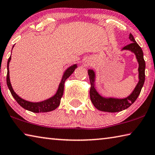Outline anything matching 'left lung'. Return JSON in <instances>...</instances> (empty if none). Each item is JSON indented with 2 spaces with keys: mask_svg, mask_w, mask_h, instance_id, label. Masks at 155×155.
Instances as JSON below:
<instances>
[{
  "mask_svg": "<svg viewBox=\"0 0 155 155\" xmlns=\"http://www.w3.org/2000/svg\"><path fill=\"white\" fill-rule=\"evenodd\" d=\"M129 39L131 43L128 45L124 46L122 50H129L134 52L137 57L139 63V83L136 86L134 91L127 98L124 99L116 98H105L100 96L94 87V77L95 74L92 70H88V75L90 77V81L91 83V88L90 91V96L91 103L94 107L100 111L106 112H118L121 111L129 107L137 98L141 92L144 81H145V68L146 63L143 59V54L142 49L136 42L132 34L130 33Z\"/></svg>",
  "mask_w": 155,
  "mask_h": 155,
  "instance_id": "8db88e82",
  "label": "left lung"
}]
</instances>
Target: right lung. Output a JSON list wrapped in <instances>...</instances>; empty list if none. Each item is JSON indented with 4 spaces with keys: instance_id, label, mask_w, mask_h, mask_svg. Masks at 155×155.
<instances>
[{
    "instance_id": "right-lung-1",
    "label": "right lung",
    "mask_w": 155,
    "mask_h": 155,
    "mask_svg": "<svg viewBox=\"0 0 155 155\" xmlns=\"http://www.w3.org/2000/svg\"><path fill=\"white\" fill-rule=\"evenodd\" d=\"M10 60H11V56L9 57L8 61H7V84L12 96L14 97L15 101H17V103L19 104L21 107H23V108L25 109L28 110V111H31L34 113H40V112L41 113V112H48L51 111H53V110H54L59 106L61 97L63 96V94H64L65 81L70 75L72 74L73 72H74L75 68H77V65H72L71 67H70L66 71H65L64 76H63L62 80L59 84L58 90H57L55 95L52 96V98L46 100V101L40 102V103H31V102L27 101H25V100H23L21 98H20V97L14 92V91L13 90L12 87L11 85V83H10V80H9V64Z\"/></svg>"
}]
</instances>
